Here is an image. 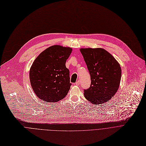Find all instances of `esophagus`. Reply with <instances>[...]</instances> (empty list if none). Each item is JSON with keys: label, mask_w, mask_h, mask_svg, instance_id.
I'll return each instance as SVG.
<instances>
[{"label": "esophagus", "mask_w": 146, "mask_h": 146, "mask_svg": "<svg viewBox=\"0 0 146 146\" xmlns=\"http://www.w3.org/2000/svg\"><path fill=\"white\" fill-rule=\"evenodd\" d=\"M80 84V82L79 80H78L77 81H76V83H75V84H76V86H78Z\"/></svg>", "instance_id": "1"}]
</instances>
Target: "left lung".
<instances>
[{"label": "left lung", "mask_w": 146, "mask_h": 146, "mask_svg": "<svg viewBox=\"0 0 146 146\" xmlns=\"http://www.w3.org/2000/svg\"><path fill=\"white\" fill-rule=\"evenodd\" d=\"M80 51L84 57L90 76V87L84 96L94 105L105 103L111 99L119 88L121 69L114 57L102 48H84Z\"/></svg>", "instance_id": "left-lung-1"}]
</instances>
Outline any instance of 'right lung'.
<instances>
[{
  "mask_svg": "<svg viewBox=\"0 0 146 146\" xmlns=\"http://www.w3.org/2000/svg\"><path fill=\"white\" fill-rule=\"evenodd\" d=\"M72 48L60 45L51 46L35 59L29 70L31 87L43 102H56L68 94L70 86L66 61Z\"/></svg>",
  "mask_w": 146,
  "mask_h": 146,
  "instance_id": "obj_1",
  "label": "right lung"
}]
</instances>
